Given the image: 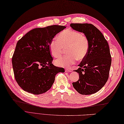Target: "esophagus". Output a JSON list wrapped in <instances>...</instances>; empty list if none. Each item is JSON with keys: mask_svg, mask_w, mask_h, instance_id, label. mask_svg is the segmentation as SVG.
Instances as JSON below:
<instances>
[{"mask_svg": "<svg viewBox=\"0 0 124 124\" xmlns=\"http://www.w3.org/2000/svg\"><path fill=\"white\" fill-rule=\"evenodd\" d=\"M65 71H66V72H71V70L70 69L67 68V69H65Z\"/></svg>", "mask_w": 124, "mask_h": 124, "instance_id": "1", "label": "esophagus"}]
</instances>
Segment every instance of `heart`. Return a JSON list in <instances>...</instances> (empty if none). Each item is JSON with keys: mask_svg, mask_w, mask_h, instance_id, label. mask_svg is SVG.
I'll return each mask as SVG.
<instances>
[{"mask_svg": "<svg viewBox=\"0 0 124 124\" xmlns=\"http://www.w3.org/2000/svg\"><path fill=\"white\" fill-rule=\"evenodd\" d=\"M67 48L68 55L56 60L57 66L68 67L75 64L77 59L81 60L85 58L89 50V40L85 35L67 29L60 32L57 39H53L49 44L50 52L55 58L61 56L64 48Z\"/></svg>", "mask_w": 124, "mask_h": 124, "instance_id": "heart-1", "label": "heart"}]
</instances>
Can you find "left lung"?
Masks as SVG:
<instances>
[{
    "instance_id": "obj_1",
    "label": "left lung",
    "mask_w": 124,
    "mask_h": 124,
    "mask_svg": "<svg viewBox=\"0 0 124 124\" xmlns=\"http://www.w3.org/2000/svg\"><path fill=\"white\" fill-rule=\"evenodd\" d=\"M75 31L84 33L89 42L86 57L74 70L79 78L72 86L81 95H91L102 88L109 77L111 62L109 45L101 31L90 23H71Z\"/></svg>"
}]
</instances>
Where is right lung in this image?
I'll return each instance as SVG.
<instances>
[{
	"instance_id": "right-lung-1",
	"label": "right lung",
	"mask_w": 124,
	"mask_h": 124,
	"mask_svg": "<svg viewBox=\"0 0 124 124\" xmlns=\"http://www.w3.org/2000/svg\"><path fill=\"white\" fill-rule=\"evenodd\" d=\"M65 28L52 25L35 28L18 41L12 64L15 79L23 90L34 95L43 93L52 87L56 74L65 72L52 64L49 44Z\"/></svg>"
}]
</instances>
